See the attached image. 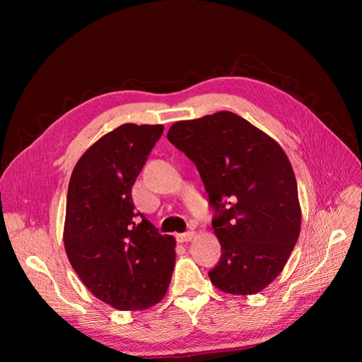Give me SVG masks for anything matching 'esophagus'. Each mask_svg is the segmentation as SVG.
Listing matches in <instances>:
<instances>
[{
	"mask_svg": "<svg viewBox=\"0 0 362 362\" xmlns=\"http://www.w3.org/2000/svg\"><path fill=\"white\" fill-rule=\"evenodd\" d=\"M193 238H194V233H193V231L182 233V234H178V235H177V240H178L180 243H189V242H192Z\"/></svg>",
	"mask_w": 362,
	"mask_h": 362,
	"instance_id": "obj_1",
	"label": "esophagus"
}]
</instances>
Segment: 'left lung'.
I'll return each instance as SVG.
<instances>
[{
    "instance_id": "obj_1",
    "label": "left lung",
    "mask_w": 362,
    "mask_h": 362,
    "mask_svg": "<svg viewBox=\"0 0 362 362\" xmlns=\"http://www.w3.org/2000/svg\"><path fill=\"white\" fill-rule=\"evenodd\" d=\"M168 139L198 168L222 255L214 287L247 296L282 272L300 234L298 182L286 152L231 112L175 122Z\"/></svg>"
}]
</instances>
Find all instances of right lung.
<instances>
[{
  "label": "right lung",
  "mask_w": 362,
  "mask_h": 362,
  "mask_svg": "<svg viewBox=\"0 0 362 362\" xmlns=\"http://www.w3.org/2000/svg\"><path fill=\"white\" fill-rule=\"evenodd\" d=\"M163 125L124 124L87 149L71 175L63 240L84 286L116 310H146L168 291L175 238L136 211L131 190Z\"/></svg>",
  "instance_id": "right-lung-1"
}]
</instances>
